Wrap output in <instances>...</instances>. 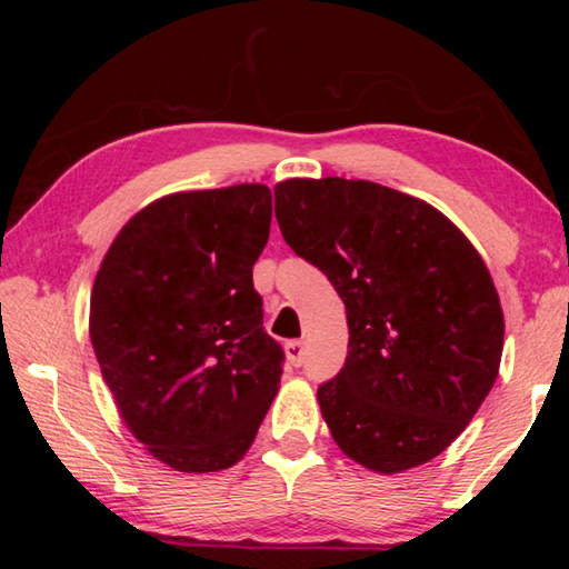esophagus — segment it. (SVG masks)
Here are the masks:
<instances>
[{"label":"esophagus","mask_w":569,"mask_h":569,"mask_svg":"<svg viewBox=\"0 0 569 569\" xmlns=\"http://www.w3.org/2000/svg\"><path fill=\"white\" fill-rule=\"evenodd\" d=\"M286 359L291 361V366H301L306 359V346L301 341H288L286 343Z\"/></svg>","instance_id":"obj_1"}]
</instances>
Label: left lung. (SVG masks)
Here are the masks:
<instances>
[{
  "label": "left lung",
  "instance_id": "1",
  "mask_svg": "<svg viewBox=\"0 0 569 569\" xmlns=\"http://www.w3.org/2000/svg\"><path fill=\"white\" fill-rule=\"evenodd\" d=\"M286 243L346 306L349 356L319 389L346 457L377 475L427 465L495 387L505 313L485 261L451 220L371 180L278 182Z\"/></svg>",
  "mask_w": 569,
  "mask_h": 569
}]
</instances>
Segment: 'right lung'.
Segmentation results:
<instances>
[{
  "instance_id": "obj_1",
  "label": "right lung",
  "mask_w": 569,
  "mask_h": 569,
  "mask_svg": "<svg viewBox=\"0 0 569 569\" xmlns=\"http://www.w3.org/2000/svg\"><path fill=\"white\" fill-rule=\"evenodd\" d=\"M271 233L261 182L152 200L94 276L90 339L124 427L170 469L233 467L281 383L253 263Z\"/></svg>"
}]
</instances>
